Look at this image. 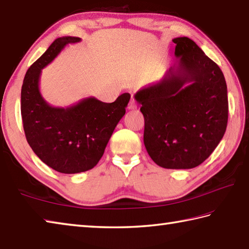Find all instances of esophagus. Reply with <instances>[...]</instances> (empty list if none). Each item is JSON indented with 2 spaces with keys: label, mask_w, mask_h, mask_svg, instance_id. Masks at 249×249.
Instances as JSON below:
<instances>
[{
  "label": "esophagus",
  "mask_w": 249,
  "mask_h": 249,
  "mask_svg": "<svg viewBox=\"0 0 249 249\" xmlns=\"http://www.w3.org/2000/svg\"><path fill=\"white\" fill-rule=\"evenodd\" d=\"M128 109H129V110H135V109H137V104H136V101H135L134 99H131V100L129 101V104H128Z\"/></svg>",
  "instance_id": "1"
}]
</instances>
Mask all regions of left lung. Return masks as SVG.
<instances>
[{"label": "left lung", "mask_w": 249, "mask_h": 249, "mask_svg": "<svg viewBox=\"0 0 249 249\" xmlns=\"http://www.w3.org/2000/svg\"><path fill=\"white\" fill-rule=\"evenodd\" d=\"M176 63L162 80L136 92L144 118L150 158L168 169L202 164L220 142L228 124L223 73L191 38H174Z\"/></svg>", "instance_id": "obj_1"}]
</instances>
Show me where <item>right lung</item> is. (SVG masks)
<instances>
[{"instance_id": "add662e5", "label": "right lung", "mask_w": 249, "mask_h": 249, "mask_svg": "<svg viewBox=\"0 0 249 249\" xmlns=\"http://www.w3.org/2000/svg\"><path fill=\"white\" fill-rule=\"evenodd\" d=\"M79 42L76 36L56 38L29 68L21 87V118L28 143L43 163L62 174L96 166L130 99L128 92L111 104L89 97L67 108L45 101L38 86L42 69L68 44Z\"/></svg>"}]
</instances>
